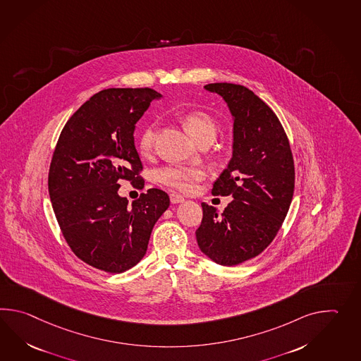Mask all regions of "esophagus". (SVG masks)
Returning a JSON list of instances; mask_svg holds the SVG:
<instances>
[{
  "instance_id": "34e87169",
  "label": "esophagus",
  "mask_w": 361,
  "mask_h": 361,
  "mask_svg": "<svg viewBox=\"0 0 361 361\" xmlns=\"http://www.w3.org/2000/svg\"><path fill=\"white\" fill-rule=\"evenodd\" d=\"M169 200H171V203H173V204H177V203H183L184 202V197H181V195H178V194H175V192H172V194H169Z\"/></svg>"
}]
</instances>
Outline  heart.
Wrapping results in <instances>:
<instances>
[{"label": "heart", "instance_id": "1", "mask_svg": "<svg viewBox=\"0 0 361 361\" xmlns=\"http://www.w3.org/2000/svg\"><path fill=\"white\" fill-rule=\"evenodd\" d=\"M183 123L192 140L198 144L202 140L214 138L217 135L216 123L206 112H188L183 118ZM155 138V126L147 124L138 136V150L141 154H150ZM204 178V171L198 167L169 166L158 172V180L176 192H190L195 189L200 180Z\"/></svg>", "mask_w": 361, "mask_h": 361}]
</instances>
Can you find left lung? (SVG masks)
Instances as JSON below:
<instances>
[{
	"mask_svg": "<svg viewBox=\"0 0 361 361\" xmlns=\"http://www.w3.org/2000/svg\"><path fill=\"white\" fill-rule=\"evenodd\" d=\"M233 116V155L214 183V195H232L219 214L202 203L197 229L200 251L220 265H237L262 254L288 215L295 171L288 136L268 104L243 85L214 82Z\"/></svg>",
	"mask_w": 361,
	"mask_h": 361,
	"instance_id": "obj_1",
	"label": "left lung"
}]
</instances>
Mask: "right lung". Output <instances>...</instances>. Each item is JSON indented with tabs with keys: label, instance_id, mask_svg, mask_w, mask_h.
<instances>
[{
	"label": "right lung",
	"instance_id": "1",
	"mask_svg": "<svg viewBox=\"0 0 361 361\" xmlns=\"http://www.w3.org/2000/svg\"><path fill=\"white\" fill-rule=\"evenodd\" d=\"M161 93L104 89L66 123L49 169V195L73 254L104 272L128 271L144 257L152 228L169 209V194L149 189L132 202L121 180L144 189L135 146L137 121Z\"/></svg>",
	"mask_w": 361,
	"mask_h": 361
}]
</instances>
